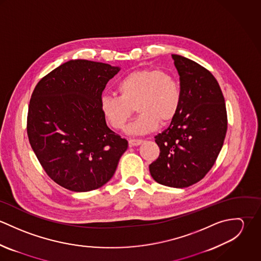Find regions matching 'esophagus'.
Returning a JSON list of instances; mask_svg holds the SVG:
<instances>
[{
	"instance_id": "obj_1",
	"label": "esophagus",
	"mask_w": 261,
	"mask_h": 261,
	"mask_svg": "<svg viewBox=\"0 0 261 261\" xmlns=\"http://www.w3.org/2000/svg\"><path fill=\"white\" fill-rule=\"evenodd\" d=\"M143 142H144V141H143V140H140V139H130V140L128 141V144H129L130 146L135 147V146H140Z\"/></svg>"
}]
</instances>
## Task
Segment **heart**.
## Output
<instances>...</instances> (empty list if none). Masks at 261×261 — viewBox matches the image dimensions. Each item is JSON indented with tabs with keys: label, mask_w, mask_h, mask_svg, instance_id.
I'll use <instances>...</instances> for the list:
<instances>
[{
	"label": "heart",
	"mask_w": 261,
	"mask_h": 261,
	"mask_svg": "<svg viewBox=\"0 0 261 261\" xmlns=\"http://www.w3.org/2000/svg\"><path fill=\"white\" fill-rule=\"evenodd\" d=\"M116 89L118 95L100 97L103 118L113 129H123L134 108L140 113L127 132L143 135L154 130L159 123L170 122L181 106V87L174 75L154 69L133 71L121 78Z\"/></svg>",
	"instance_id": "b5f03b06"
}]
</instances>
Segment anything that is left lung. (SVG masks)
I'll return each mask as SVG.
<instances>
[{
	"instance_id": "1",
	"label": "left lung",
	"mask_w": 261,
	"mask_h": 261,
	"mask_svg": "<svg viewBox=\"0 0 261 261\" xmlns=\"http://www.w3.org/2000/svg\"><path fill=\"white\" fill-rule=\"evenodd\" d=\"M172 58L180 75L181 106L169 127L154 137L160 155L149 172L159 184L185 188L202 180L215 164L228 121L223 93L213 74L186 57Z\"/></svg>"
}]
</instances>
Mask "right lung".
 Instances as JSON below:
<instances>
[{
	"label": "right lung",
	"instance_id": "1",
	"mask_svg": "<svg viewBox=\"0 0 261 261\" xmlns=\"http://www.w3.org/2000/svg\"><path fill=\"white\" fill-rule=\"evenodd\" d=\"M118 67L70 60L45 75L28 109L29 143L46 174L58 185L88 192L107 184L127 141L107 125L99 102Z\"/></svg>",
	"mask_w": 261,
	"mask_h": 261
}]
</instances>
